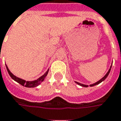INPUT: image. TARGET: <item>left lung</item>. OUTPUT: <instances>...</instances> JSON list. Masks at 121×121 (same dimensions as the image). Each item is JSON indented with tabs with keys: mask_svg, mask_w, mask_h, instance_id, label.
I'll use <instances>...</instances> for the list:
<instances>
[{
	"mask_svg": "<svg viewBox=\"0 0 121 121\" xmlns=\"http://www.w3.org/2000/svg\"><path fill=\"white\" fill-rule=\"evenodd\" d=\"M111 66L110 69H109L108 72L107 73H106V75H105V76H104V77H103V78H101V79H100V80H99V81H98V82H96V83H94V84H90V86H95V85H97V84H99V83H101L102 81H104L105 79V78L108 77V75L109 74V73H110V71H111ZM76 82L77 84H78V85H80V86H83V87H88V85H86V84H81V83H79V82Z\"/></svg>",
	"mask_w": 121,
	"mask_h": 121,
	"instance_id": "1",
	"label": "left lung"
}]
</instances>
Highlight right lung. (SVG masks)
Instances as JSON below:
<instances>
[{"mask_svg":"<svg viewBox=\"0 0 121 121\" xmlns=\"http://www.w3.org/2000/svg\"><path fill=\"white\" fill-rule=\"evenodd\" d=\"M6 69H7V71L8 73H9V75L11 77V78L13 79L15 81H16L17 82H18L19 84H20L21 85H22V86H24L25 87H27V88H34V87H36L37 86H39V84L43 82L44 80V78L46 77V75L48 74V70L46 71L43 76H41L40 77L37 79V80H35V81H26L25 80H23L22 78H18V77H17L16 76H15V75H13L12 73L10 72V71L9 70V69L8 68L7 65H6Z\"/></svg>","mask_w":121,"mask_h":121,"instance_id":"add662e5","label":"right lung"}]
</instances>
